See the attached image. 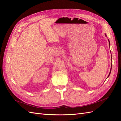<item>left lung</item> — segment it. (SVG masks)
Returning <instances> with one entry per match:
<instances>
[{
	"mask_svg": "<svg viewBox=\"0 0 121 121\" xmlns=\"http://www.w3.org/2000/svg\"><path fill=\"white\" fill-rule=\"evenodd\" d=\"M105 36H106V37H107V35H106V34H105ZM108 42H109V46H110V42H109V40L108 39ZM111 70H112V65H111V70H110V72H109V75H108V77H109V76L110 75V74H111Z\"/></svg>",
	"mask_w": 121,
	"mask_h": 121,
	"instance_id": "obj_1",
	"label": "left lung"
}]
</instances>
